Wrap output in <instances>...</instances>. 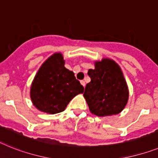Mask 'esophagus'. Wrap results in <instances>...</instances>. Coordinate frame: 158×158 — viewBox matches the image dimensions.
Instances as JSON below:
<instances>
[{"instance_id":"1","label":"esophagus","mask_w":158,"mask_h":158,"mask_svg":"<svg viewBox=\"0 0 158 158\" xmlns=\"http://www.w3.org/2000/svg\"><path fill=\"white\" fill-rule=\"evenodd\" d=\"M80 83H81V84L83 86V87H85L86 83H85V81H84V80H81V81H80Z\"/></svg>"}]
</instances>
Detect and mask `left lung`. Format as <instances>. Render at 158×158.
Wrapping results in <instances>:
<instances>
[{
    "label": "left lung",
    "instance_id": "left-lung-1",
    "mask_svg": "<svg viewBox=\"0 0 158 158\" xmlns=\"http://www.w3.org/2000/svg\"><path fill=\"white\" fill-rule=\"evenodd\" d=\"M87 75L91 82L86 85L83 96L91 113L98 116L120 113L128 102V90L117 63L108 59L96 62Z\"/></svg>",
    "mask_w": 158,
    "mask_h": 158
}]
</instances>
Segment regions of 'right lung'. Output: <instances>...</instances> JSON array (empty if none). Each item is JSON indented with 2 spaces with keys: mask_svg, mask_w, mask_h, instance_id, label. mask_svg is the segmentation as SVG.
Segmentation results:
<instances>
[{
  "mask_svg": "<svg viewBox=\"0 0 158 158\" xmlns=\"http://www.w3.org/2000/svg\"><path fill=\"white\" fill-rule=\"evenodd\" d=\"M64 63L62 54H53L42 65L32 83V102L42 112L50 114L63 112L75 95L84 91Z\"/></svg>",
  "mask_w": 158,
  "mask_h": 158,
  "instance_id": "right-lung-1",
  "label": "right lung"
}]
</instances>
